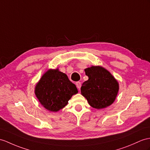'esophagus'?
<instances>
[{
	"mask_svg": "<svg viewBox=\"0 0 150 150\" xmlns=\"http://www.w3.org/2000/svg\"><path fill=\"white\" fill-rule=\"evenodd\" d=\"M76 86H77V88H78V89H79L80 88H81V82H79V81L76 82Z\"/></svg>",
	"mask_w": 150,
	"mask_h": 150,
	"instance_id": "obj_1",
	"label": "esophagus"
}]
</instances>
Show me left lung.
I'll list each match as a JSON object with an SVG mask.
<instances>
[{
    "instance_id": "1",
    "label": "left lung",
    "mask_w": 150,
    "mask_h": 150,
    "mask_svg": "<svg viewBox=\"0 0 150 150\" xmlns=\"http://www.w3.org/2000/svg\"><path fill=\"white\" fill-rule=\"evenodd\" d=\"M88 79L81 87V92L88 104L96 109H103L115 101L118 92L117 81L106 69L100 66L86 69Z\"/></svg>"
}]
</instances>
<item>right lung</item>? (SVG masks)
I'll list each match as a JSON object with an SVG mask.
<instances>
[{
  "mask_svg": "<svg viewBox=\"0 0 150 150\" xmlns=\"http://www.w3.org/2000/svg\"><path fill=\"white\" fill-rule=\"evenodd\" d=\"M78 92L74 83L58 69H50L44 74L35 89L41 104L47 110L57 112L68 103L73 95Z\"/></svg>",
  "mask_w": 150,
  "mask_h": 150,
  "instance_id": "add662e5",
  "label": "right lung"
}]
</instances>
